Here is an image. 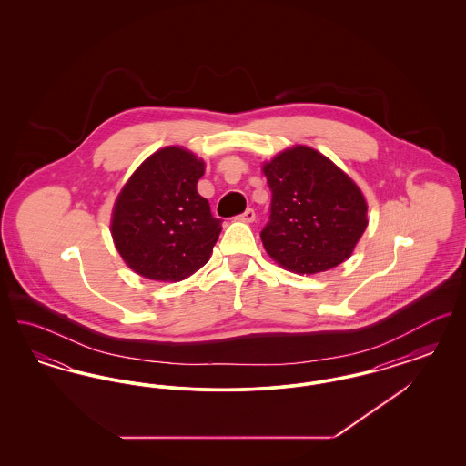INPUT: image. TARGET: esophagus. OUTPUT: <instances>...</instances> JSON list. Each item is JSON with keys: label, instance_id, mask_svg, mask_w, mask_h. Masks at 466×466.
Listing matches in <instances>:
<instances>
[{"label": "esophagus", "instance_id": "1", "mask_svg": "<svg viewBox=\"0 0 466 466\" xmlns=\"http://www.w3.org/2000/svg\"><path fill=\"white\" fill-rule=\"evenodd\" d=\"M238 220H241V222L251 223L255 222V211L249 208V209H246L244 213H241L239 217H238Z\"/></svg>", "mask_w": 466, "mask_h": 466}]
</instances>
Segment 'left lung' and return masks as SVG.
<instances>
[{"label": "left lung", "mask_w": 466, "mask_h": 466, "mask_svg": "<svg viewBox=\"0 0 466 466\" xmlns=\"http://www.w3.org/2000/svg\"><path fill=\"white\" fill-rule=\"evenodd\" d=\"M272 192L260 232L270 258L316 274L351 257L367 228V202L355 181L309 147H293L264 164Z\"/></svg>", "instance_id": "obj_1"}]
</instances>
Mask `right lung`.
Listing matches in <instances>:
<instances>
[{"label":"right lung","instance_id":"obj_1","mask_svg":"<svg viewBox=\"0 0 466 466\" xmlns=\"http://www.w3.org/2000/svg\"><path fill=\"white\" fill-rule=\"evenodd\" d=\"M204 162L179 147L148 157L118 194L111 236L124 262L143 278L181 281L199 270L222 232L199 196Z\"/></svg>","mask_w":466,"mask_h":466}]
</instances>
